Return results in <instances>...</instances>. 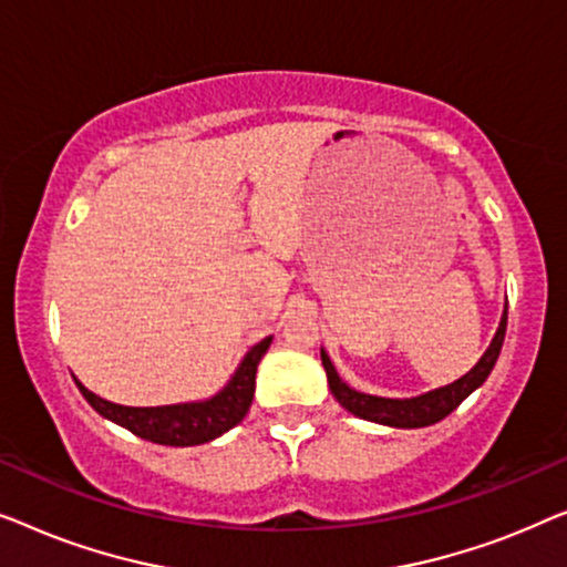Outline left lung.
Listing matches in <instances>:
<instances>
[{
  "instance_id": "obj_1",
  "label": "left lung",
  "mask_w": 567,
  "mask_h": 567,
  "mask_svg": "<svg viewBox=\"0 0 567 567\" xmlns=\"http://www.w3.org/2000/svg\"><path fill=\"white\" fill-rule=\"evenodd\" d=\"M506 321H508V308H504L496 337H493L491 347L485 349L473 370L462 374L460 380L450 382V385L434 388L429 390V393H421L413 398H382V395L360 393V390L349 388L347 382L339 378L337 367H333L331 357L326 354V349H321V362H323L326 378H329V388L333 398H337L349 413H354V416H360L364 421H374V424H382V426H393V429L432 426L436 421L450 416V413L457 409L470 393H475V390L488 380L491 370L496 367L501 347H504Z\"/></svg>"
}]
</instances>
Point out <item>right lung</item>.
<instances>
[{
    "label": "right lung",
    "instance_id": "add662e5",
    "mask_svg": "<svg viewBox=\"0 0 567 567\" xmlns=\"http://www.w3.org/2000/svg\"><path fill=\"white\" fill-rule=\"evenodd\" d=\"M272 337L261 339L244 354L241 364L230 374V380L218 393L205 398V401L174 403V405H148V409H135V405H121L105 398L94 395L82 382L76 388L82 390L86 403L92 405L100 416H105L113 424L127 429L141 440L166 446H195L218 440L228 429L241 424L249 405L254 401V385H257V367L261 357L267 354Z\"/></svg>",
    "mask_w": 567,
    "mask_h": 567
}]
</instances>
